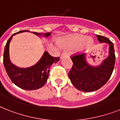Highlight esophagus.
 Instances as JSON below:
<instances>
[{
	"mask_svg": "<svg viewBox=\"0 0 120 120\" xmlns=\"http://www.w3.org/2000/svg\"><path fill=\"white\" fill-rule=\"evenodd\" d=\"M68 52L67 51H64L62 52L61 57H64V56H68Z\"/></svg>",
	"mask_w": 120,
	"mask_h": 120,
	"instance_id": "obj_1",
	"label": "esophagus"
}]
</instances>
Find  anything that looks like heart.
<instances>
[{
  "mask_svg": "<svg viewBox=\"0 0 120 120\" xmlns=\"http://www.w3.org/2000/svg\"><path fill=\"white\" fill-rule=\"evenodd\" d=\"M92 42L91 38H87V37L84 36L78 35L63 39L60 41V45L65 48H75L82 44L84 47H87L92 44Z\"/></svg>",
  "mask_w": 120,
  "mask_h": 120,
  "instance_id": "obj_1",
  "label": "heart"
}]
</instances>
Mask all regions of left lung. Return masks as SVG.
Wrapping results in <instances>:
<instances>
[{
    "instance_id": "8db88e82",
    "label": "left lung",
    "mask_w": 120,
    "mask_h": 120,
    "mask_svg": "<svg viewBox=\"0 0 120 120\" xmlns=\"http://www.w3.org/2000/svg\"><path fill=\"white\" fill-rule=\"evenodd\" d=\"M101 43L109 45V55L101 65L93 67L86 61V54L75 55L71 57L73 67L68 77L73 85L83 92H92L98 90L105 85L110 78L115 63L113 44L107 38L97 35Z\"/></svg>"
}]
</instances>
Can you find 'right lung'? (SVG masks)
<instances>
[{"mask_svg": "<svg viewBox=\"0 0 120 120\" xmlns=\"http://www.w3.org/2000/svg\"><path fill=\"white\" fill-rule=\"evenodd\" d=\"M26 31L29 32V31H21L14 33L8 40L4 53V65L13 83L25 90H35L42 87L46 83L49 76L50 66L53 63H57L60 58L52 57L47 52L45 51L39 61L29 68H19L11 63L9 55L10 42L14 35ZM33 33L39 36L43 35L44 37H48L51 34L50 33L45 34Z\"/></svg>", "mask_w": 120, "mask_h": 120, "instance_id": "right-lung-1", "label": "right lung"}]
</instances>
